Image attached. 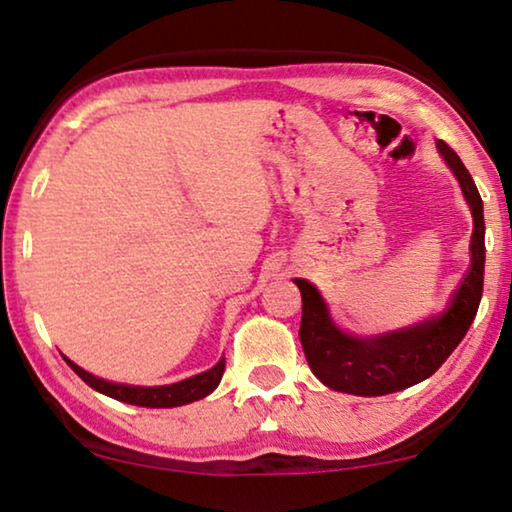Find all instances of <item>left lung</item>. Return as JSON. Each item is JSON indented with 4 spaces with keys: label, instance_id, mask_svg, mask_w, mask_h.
Returning a JSON list of instances; mask_svg holds the SVG:
<instances>
[{
    "label": "left lung",
    "instance_id": "8db88e82",
    "mask_svg": "<svg viewBox=\"0 0 512 512\" xmlns=\"http://www.w3.org/2000/svg\"><path fill=\"white\" fill-rule=\"evenodd\" d=\"M446 164L457 175L466 203L473 214L471 268L441 316L429 318L411 328L385 332L379 337L346 335L332 323L328 307L314 286L295 279L302 293L300 342L307 362L321 383L332 390L360 397H381L388 392L411 388L432 376L448 355L462 342L483 298L485 274V219L483 198L462 159L448 143H436Z\"/></svg>",
    "mask_w": 512,
    "mask_h": 512
}]
</instances>
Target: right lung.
<instances>
[{
    "label": "right lung",
    "mask_w": 512,
    "mask_h": 512,
    "mask_svg": "<svg viewBox=\"0 0 512 512\" xmlns=\"http://www.w3.org/2000/svg\"><path fill=\"white\" fill-rule=\"evenodd\" d=\"M64 360L69 362L73 372L90 385V388L117 399V402L147 406V409H170V406H182V404L196 402V399H203L205 395H210V392L217 388L226 369V360L221 358L212 369H207V372L198 376H191V379H184L180 383L157 385V388H138V385L103 381L99 376H92L90 372H85V369H80L76 362H71L69 358Z\"/></svg>",
    "instance_id": "obj_1"
}]
</instances>
